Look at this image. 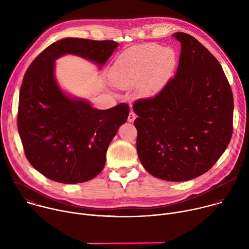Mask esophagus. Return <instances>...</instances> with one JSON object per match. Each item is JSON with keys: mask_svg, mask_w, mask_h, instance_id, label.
I'll use <instances>...</instances> for the list:
<instances>
[{"mask_svg": "<svg viewBox=\"0 0 249 249\" xmlns=\"http://www.w3.org/2000/svg\"><path fill=\"white\" fill-rule=\"evenodd\" d=\"M135 119H136V114L133 111H131L128 115V122H134Z\"/></svg>", "mask_w": 249, "mask_h": 249, "instance_id": "1", "label": "esophagus"}]
</instances>
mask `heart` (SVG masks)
Wrapping results in <instances>:
<instances>
[{
  "instance_id": "b5f03b06",
  "label": "heart",
  "mask_w": 249,
  "mask_h": 249,
  "mask_svg": "<svg viewBox=\"0 0 249 249\" xmlns=\"http://www.w3.org/2000/svg\"><path fill=\"white\" fill-rule=\"evenodd\" d=\"M176 62L172 48L143 44L123 52L110 70L113 84L121 89L138 87L141 95H157L167 84Z\"/></svg>"
}]
</instances>
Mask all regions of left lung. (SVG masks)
Segmentation results:
<instances>
[{"mask_svg":"<svg viewBox=\"0 0 249 249\" xmlns=\"http://www.w3.org/2000/svg\"><path fill=\"white\" fill-rule=\"evenodd\" d=\"M176 74L153 98L133 104L137 153L153 176L186 181L207 172L232 135L233 97L218 60L184 32Z\"/></svg>","mask_w":249,"mask_h":249,"instance_id":"8db88e82","label":"left lung"}]
</instances>
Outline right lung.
<instances>
[{
	"instance_id": "obj_1",
	"label": "right lung",
	"mask_w": 249,
	"mask_h": 249,
	"mask_svg": "<svg viewBox=\"0 0 249 249\" xmlns=\"http://www.w3.org/2000/svg\"><path fill=\"white\" fill-rule=\"evenodd\" d=\"M118 46L112 40L64 38L28 67L19 91L18 129L26 159L47 178L65 184L94 178L130 111L126 103L99 110L87 99L65 92L55 78V61L72 54L100 69Z\"/></svg>"
}]
</instances>
